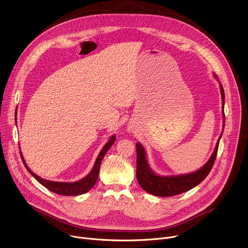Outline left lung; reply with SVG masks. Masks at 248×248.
<instances>
[{
	"instance_id": "1",
	"label": "left lung",
	"mask_w": 248,
	"mask_h": 248,
	"mask_svg": "<svg viewBox=\"0 0 248 248\" xmlns=\"http://www.w3.org/2000/svg\"><path fill=\"white\" fill-rule=\"evenodd\" d=\"M215 78L219 80L217 76H215ZM220 89H221V95L223 100L222 101L223 102V120L225 123V114H224L225 92L221 83H220ZM221 136H222V133L218 139V142L216 144L213 154H212L208 162L201 169H199L194 172H190L186 174H178V175H170V176L158 175L155 172H153V170L150 169L148 165L144 147L139 142H136V153H137L136 178L139 186L148 193L155 196H161V197L178 195L195 187L197 185H199L201 182L205 180V178L210 172L212 167H213L214 162L216 160L217 153H218Z\"/></svg>"
}]
</instances>
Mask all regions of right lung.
<instances>
[{
  "label": "right lung",
  "mask_w": 248,
  "mask_h": 248,
  "mask_svg": "<svg viewBox=\"0 0 248 248\" xmlns=\"http://www.w3.org/2000/svg\"><path fill=\"white\" fill-rule=\"evenodd\" d=\"M116 140V136L112 135L111 138L109 139V141L107 143L105 144V146L102 148V150L100 151L95 164L91 170V171L85 176V178L81 179L80 181L75 182V183H61V182H52V181H48V180H44L40 176H38L37 174H35L26 165L23 156L21 154L20 151V157L22 159V162L26 168V170L30 172V174L32 176H34L43 186H45L46 188H48L49 190H51L54 193L60 194V195H66V196H75V195H80L83 194L87 191H89L93 186L96 184L97 180H98V175H99V170H100V166H101V162L105 156V154L107 153V151L110 149V147L114 144Z\"/></svg>",
  "instance_id": "add662e5"
}]
</instances>
